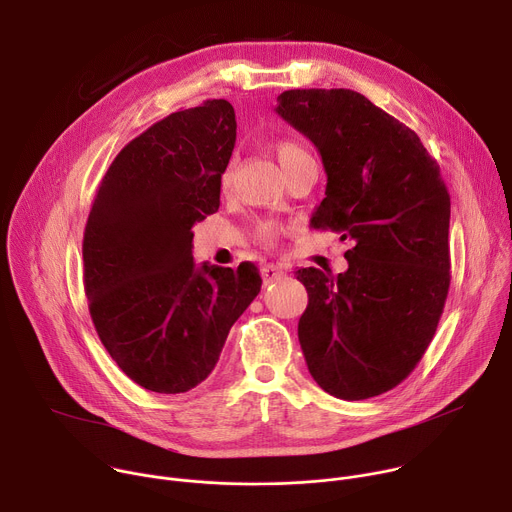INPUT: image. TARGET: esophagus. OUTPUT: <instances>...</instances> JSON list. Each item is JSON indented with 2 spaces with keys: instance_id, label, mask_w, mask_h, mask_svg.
Wrapping results in <instances>:
<instances>
[{
  "instance_id": "esophagus-1",
  "label": "esophagus",
  "mask_w": 512,
  "mask_h": 512,
  "mask_svg": "<svg viewBox=\"0 0 512 512\" xmlns=\"http://www.w3.org/2000/svg\"><path fill=\"white\" fill-rule=\"evenodd\" d=\"M261 275H263V281H265V283H269V281H275V279H279V277L283 275V269H281L279 265H273V263H269V265H263V269H261Z\"/></svg>"
}]
</instances>
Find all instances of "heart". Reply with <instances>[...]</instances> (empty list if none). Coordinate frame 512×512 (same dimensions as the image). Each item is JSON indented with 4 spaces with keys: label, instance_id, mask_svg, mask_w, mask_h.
I'll return each mask as SVG.
<instances>
[{
    "label": "heart",
    "instance_id": "heart-1",
    "mask_svg": "<svg viewBox=\"0 0 512 512\" xmlns=\"http://www.w3.org/2000/svg\"><path fill=\"white\" fill-rule=\"evenodd\" d=\"M273 154L277 158V162L281 164L283 172H289L291 168H296L298 164L306 162V160H312V156L302 148V145L294 139H277L273 143ZM233 182V164H229L225 170H223V176H221V186L227 190ZM275 237V225L271 223H263L259 225L257 229V239L261 243H271Z\"/></svg>",
    "mask_w": 512,
    "mask_h": 512
}]
</instances>
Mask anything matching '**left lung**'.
Instances as JSON below:
<instances>
[{"label":"left lung","mask_w":512,"mask_h":512,"mask_svg":"<svg viewBox=\"0 0 512 512\" xmlns=\"http://www.w3.org/2000/svg\"><path fill=\"white\" fill-rule=\"evenodd\" d=\"M277 115L322 156L314 229L350 239L348 269H298V338L314 381L346 401L397 387L425 354L450 289V194L413 129L350 89H294Z\"/></svg>","instance_id":"left-lung-1"}]
</instances>
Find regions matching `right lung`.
<instances>
[{
  "label": "right lung",
  "mask_w": 512,
  "mask_h": 512,
  "mask_svg": "<svg viewBox=\"0 0 512 512\" xmlns=\"http://www.w3.org/2000/svg\"><path fill=\"white\" fill-rule=\"evenodd\" d=\"M237 139L225 99L176 111L131 139L97 190L83 239L95 330L117 367L154 393H186L216 367L261 289L253 263L192 257V227L221 204Z\"/></svg>",
  "instance_id": "right-lung-1"
}]
</instances>
